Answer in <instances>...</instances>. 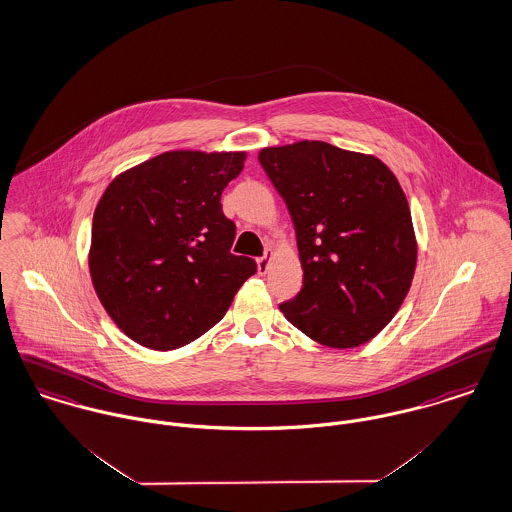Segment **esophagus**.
Returning a JSON list of instances; mask_svg holds the SVG:
<instances>
[{
    "label": "esophagus",
    "mask_w": 512,
    "mask_h": 512,
    "mask_svg": "<svg viewBox=\"0 0 512 512\" xmlns=\"http://www.w3.org/2000/svg\"><path fill=\"white\" fill-rule=\"evenodd\" d=\"M256 264H258V272H260V274H266L268 268H270V256L266 254V256H262V258H258Z\"/></svg>",
    "instance_id": "obj_1"
}]
</instances>
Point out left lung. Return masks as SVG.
<instances>
[{"label":"left lung","mask_w":512,"mask_h":512,"mask_svg":"<svg viewBox=\"0 0 512 512\" xmlns=\"http://www.w3.org/2000/svg\"><path fill=\"white\" fill-rule=\"evenodd\" d=\"M258 160L291 215L303 289L279 305L328 348L372 340L405 301L417 268L409 201L372 154L321 140L262 148Z\"/></svg>","instance_id":"left-lung-1"}]
</instances>
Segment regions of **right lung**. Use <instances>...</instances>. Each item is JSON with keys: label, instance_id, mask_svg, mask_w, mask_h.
Returning <instances> with one entry per match:
<instances>
[{"label": "right lung", "instance_id": "1", "mask_svg": "<svg viewBox=\"0 0 512 512\" xmlns=\"http://www.w3.org/2000/svg\"><path fill=\"white\" fill-rule=\"evenodd\" d=\"M246 152L170 150L119 174L93 213V289L131 340L182 348L229 311L256 262L234 256L221 195Z\"/></svg>", "mask_w": 512, "mask_h": 512}]
</instances>
